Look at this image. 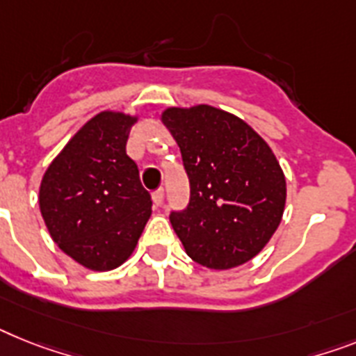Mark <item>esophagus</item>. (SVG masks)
I'll return each mask as SVG.
<instances>
[{
    "label": "esophagus",
    "instance_id": "esophagus-1",
    "mask_svg": "<svg viewBox=\"0 0 356 356\" xmlns=\"http://www.w3.org/2000/svg\"><path fill=\"white\" fill-rule=\"evenodd\" d=\"M152 201H154L155 206H161L164 201V190H157V192L152 193Z\"/></svg>",
    "mask_w": 356,
    "mask_h": 356
}]
</instances>
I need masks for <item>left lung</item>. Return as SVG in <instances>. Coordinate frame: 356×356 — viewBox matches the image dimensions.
<instances>
[{"instance_id":"obj_1","label":"left lung","mask_w":356,"mask_h":356,"mask_svg":"<svg viewBox=\"0 0 356 356\" xmlns=\"http://www.w3.org/2000/svg\"><path fill=\"white\" fill-rule=\"evenodd\" d=\"M161 121L181 148L190 204L170 215L188 257L210 270L246 264L279 228L286 177L246 121L210 104L168 106Z\"/></svg>"}]
</instances>
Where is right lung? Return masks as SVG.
I'll return each instance as SVG.
<instances>
[{"instance_id":"obj_1","label":"right lung","mask_w":356,"mask_h":356,"mask_svg":"<svg viewBox=\"0 0 356 356\" xmlns=\"http://www.w3.org/2000/svg\"><path fill=\"white\" fill-rule=\"evenodd\" d=\"M139 115L103 110L86 121L43 173L40 210L61 252L92 271L132 255L152 215L150 193L127 155Z\"/></svg>"}]
</instances>
